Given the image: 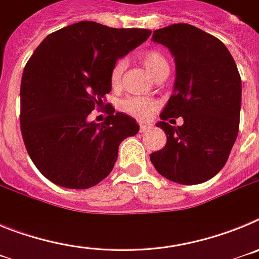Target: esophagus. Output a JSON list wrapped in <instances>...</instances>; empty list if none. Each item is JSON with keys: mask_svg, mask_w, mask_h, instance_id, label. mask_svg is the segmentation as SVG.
<instances>
[{"mask_svg": "<svg viewBox=\"0 0 259 259\" xmlns=\"http://www.w3.org/2000/svg\"><path fill=\"white\" fill-rule=\"evenodd\" d=\"M152 130V127L150 125H145V124H141L140 125V132L141 134H148V132Z\"/></svg>", "mask_w": 259, "mask_h": 259, "instance_id": "obj_1", "label": "esophagus"}]
</instances>
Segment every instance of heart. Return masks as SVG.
Masks as SVG:
<instances>
[{
  "instance_id": "obj_1",
  "label": "heart",
  "mask_w": 259,
  "mask_h": 259,
  "mask_svg": "<svg viewBox=\"0 0 259 259\" xmlns=\"http://www.w3.org/2000/svg\"><path fill=\"white\" fill-rule=\"evenodd\" d=\"M139 59H140L144 67L146 68V71L153 77L157 74H159L161 71L168 70V63H167L166 58L157 50H144V52L139 54ZM124 67L125 62L123 59H119V61L115 62L113 68H111L110 83H111L114 88H116L120 84ZM157 107V101H154L152 98L145 97H127L120 102L122 111H124L128 115L134 116V118L139 119V120H148L154 114Z\"/></svg>"
}]
</instances>
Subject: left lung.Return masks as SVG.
I'll use <instances>...</instances> for the list:
<instances>
[{
	"instance_id": "obj_1",
	"label": "left lung",
	"mask_w": 259,
	"mask_h": 259,
	"mask_svg": "<svg viewBox=\"0 0 259 259\" xmlns=\"http://www.w3.org/2000/svg\"><path fill=\"white\" fill-rule=\"evenodd\" d=\"M152 41L168 48L176 77L157 123L166 146L152 153L150 161L171 182H207L223 168L239 134L241 77L235 59L221 40L185 23L157 29ZM179 116L182 126L165 122Z\"/></svg>"
}]
</instances>
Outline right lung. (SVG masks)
<instances>
[{
    "mask_svg": "<svg viewBox=\"0 0 259 259\" xmlns=\"http://www.w3.org/2000/svg\"><path fill=\"white\" fill-rule=\"evenodd\" d=\"M150 33L83 20L53 32L36 48L20 84V130L32 162L50 182L87 189L111 172L120 143L140 127L109 104L104 123L88 116L104 106L115 62Z\"/></svg>",
    "mask_w": 259,
    "mask_h": 259,
    "instance_id": "right-lung-1",
    "label": "right lung"
}]
</instances>
